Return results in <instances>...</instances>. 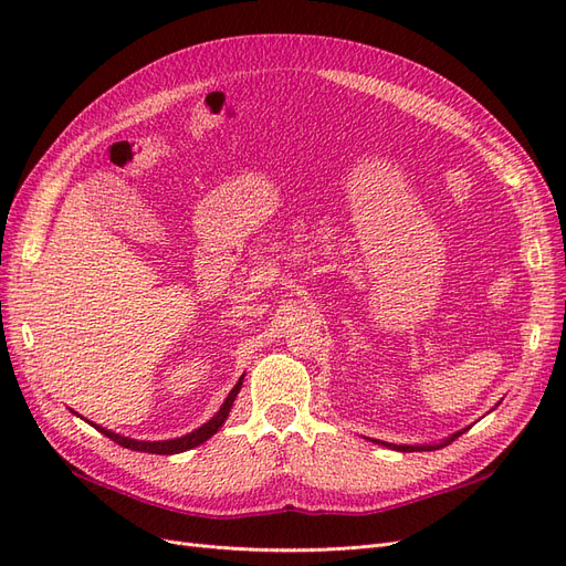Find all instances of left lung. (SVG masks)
Wrapping results in <instances>:
<instances>
[{"label":"left lung","mask_w":566,"mask_h":566,"mask_svg":"<svg viewBox=\"0 0 566 566\" xmlns=\"http://www.w3.org/2000/svg\"><path fill=\"white\" fill-rule=\"evenodd\" d=\"M460 434H462V432L453 434L451 439H447L443 443H439V447H391V443H385V447H389V449H397V451H403V453H410V451H434V449H441V447H447V443L455 441ZM380 443H382V441H380Z\"/></svg>","instance_id":"1"}]
</instances>
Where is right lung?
Instances as JSON below:
<instances>
[{
  "label": "right lung",
  "instance_id": "add662e5",
  "mask_svg": "<svg viewBox=\"0 0 566 566\" xmlns=\"http://www.w3.org/2000/svg\"><path fill=\"white\" fill-rule=\"evenodd\" d=\"M241 385H243V378L235 382V387L229 391V397H227V401L221 403V408H219V413L210 420V422H205L202 427H198L196 432H191V434H186V437H179V439H169V441H136V439H129V437H119V434H115V432H108V430H104V427H96V430L101 432V434H106L108 439H113L115 443H119V447H125V449H132V451H142V453H156V455H175V453H184V451H188V449H196V447H200L202 441H208L221 424H224V420L229 418V410H231V406H233V399L238 397V391H241Z\"/></svg>",
  "mask_w": 566,
  "mask_h": 566
}]
</instances>
